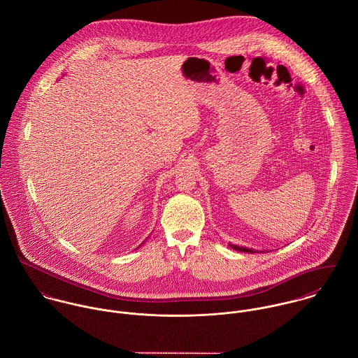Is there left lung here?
I'll use <instances>...</instances> for the list:
<instances>
[{
  "mask_svg": "<svg viewBox=\"0 0 358 358\" xmlns=\"http://www.w3.org/2000/svg\"><path fill=\"white\" fill-rule=\"evenodd\" d=\"M229 246L234 249V250H238V252H246V253H259V250H253V249H248V248H243V246H238V245H231Z\"/></svg>",
  "mask_w": 358,
  "mask_h": 358,
  "instance_id": "obj_1",
  "label": "left lung"
}]
</instances>
